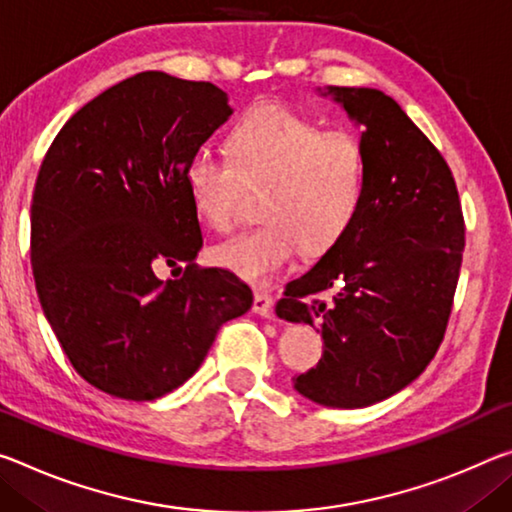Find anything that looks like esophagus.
Returning <instances> with one entry per match:
<instances>
[{
  "mask_svg": "<svg viewBox=\"0 0 512 512\" xmlns=\"http://www.w3.org/2000/svg\"><path fill=\"white\" fill-rule=\"evenodd\" d=\"M253 312L259 314V316H264V319H271V314H273V298L266 294V291H262V289L255 291V296H253Z\"/></svg>",
  "mask_w": 512,
  "mask_h": 512,
  "instance_id": "1",
  "label": "esophagus"
}]
</instances>
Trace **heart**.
<instances>
[{
	"instance_id": "b5f03b06",
	"label": "heart",
	"mask_w": 512,
	"mask_h": 512,
	"mask_svg": "<svg viewBox=\"0 0 512 512\" xmlns=\"http://www.w3.org/2000/svg\"><path fill=\"white\" fill-rule=\"evenodd\" d=\"M191 205L212 230L237 221L243 193L262 189L266 223L216 243L212 262L250 285H269L298 248L323 253L351 230L367 189L358 139L330 132L287 107L246 113L230 136V157L200 148L186 164Z\"/></svg>"
}]
</instances>
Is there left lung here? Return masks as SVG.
<instances>
[{"mask_svg": "<svg viewBox=\"0 0 512 512\" xmlns=\"http://www.w3.org/2000/svg\"><path fill=\"white\" fill-rule=\"evenodd\" d=\"M360 127L367 189L351 230L289 282L275 314L321 332L294 389L326 408H367L408 387L442 344L465 223L442 154L378 88H316ZM333 289V300L311 296Z\"/></svg>", "mask_w": 512, "mask_h": 512, "instance_id": "1", "label": "left lung"}]
</instances>
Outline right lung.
Wrapping results in <instances>:
<instances>
[{
  "mask_svg": "<svg viewBox=\"0 0 512 512\" xmlns=\"http://www.w3.org/2000/svg\"><path fill=\"white\" fill-rule=\"evenodd\" d=\"M232 116L209 81L139 72L72 116L47 150L31 205L43 312L75 371L104 394L154 401L186 383L253 291L198 269L191 154ZM161 263L185 271L156 278Z\"/></svg>",
  "mask_w": 512,
  "mask_h": 512,
  "instance_id": "add662e5",
  "label": "right lung"
}]
</instances>
